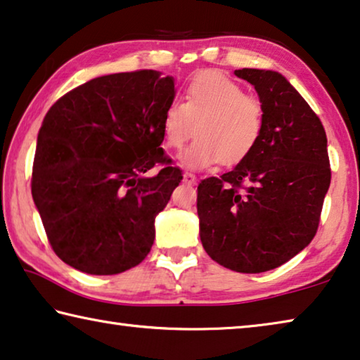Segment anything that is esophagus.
I'll use <instances>...</instances> for the list:
<instances>
[{"instance_id":"obj_1","label":"esophagus","mask_w":360,"mask_h":360,"mask_svg":"<svg viewBox=\"0 0 360 360\" xmlns=\"http://www.w3.org/2000/svg\"><path fill=\"white\" fill-rule=\"evenodd\" d=\"M184 181L188 185H195L196 184V175H193L190 172H185L184 174Z\"/></svg>"}]
</instances>
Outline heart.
Here are the masks:
<instances>
[{
	"label": "heart",
	"mask_w": 360,
	"mask_h": 360,
	"mask_svg": "<svg viewBox=\"0 0 360 360\" xmlns=\"http://www.w3.org/2000/svg\"><path fill=\"white\" fill-rule=\"evenodd\" d=\"M195 127L196 140L179 154L186 169L201 170L222 162L245 161L257 146L264 130V108L259 99L219 72H202L190 80L184 101H172L162 117L165 148L179 149Z\"/></svg>",
	"instance_id": "b5f03b06"
}]
</instances>
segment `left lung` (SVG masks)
I'll return each instance as SVG.
<instances>
[{
	"label": "left lung",
	"instance_id": "left-lung-1",
	"mask_svg": "<svg viewBox=\"0 0 360 360\" xmlns=\"http://www.w3.org/2000/svg\"><path fill=\"white\" fill-rule=\"evenodd\" d=\"M264 108L257 146L198 186L199 236L215 262L241 274L280 267L312 241L331 172L323 125L275 70L240 69Z\"/></svg>",
	"mask_w": 360,
	"mask_h": 360
}]
</instances>
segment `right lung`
Instances as JSON below:
<instances>
[{"label": "right lung", "mask_w": 360, "mask_h": 360, "mask_svg": "<svg viewBox=\"0 0 360 360\" xmlns=\"http://www.w3.org/2000/svg\"><path fill=\"white\" fill-rule=\"evenodd\" d=\"M174 98V77L122 72L74 88L48 110L32 196L49 245L70 267L115 275L151 251L154 219L184 179L161 148ZM154 165L160 172L145 176Z\"/></svg>", "instance_id": "right-lung-1"}]
</instances>
